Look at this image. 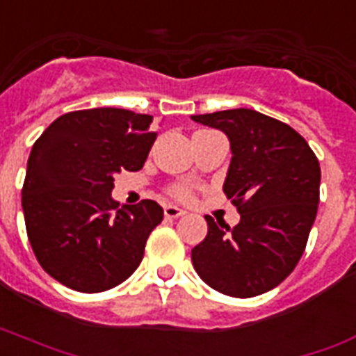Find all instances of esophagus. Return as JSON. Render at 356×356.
Returning <instances> with one entry per match:
<instances>
[{
  "label": "esophagus",
  "mask_w": 356,
  "mask_h": 356,
  "mask_svg": "<svg viewBox=\"0 0 356 356\" xmlns=\"http://www.w3.org/2000/svg\"><path fill=\"white\" fill-rule=\"evenodd\" d=\"M163 213L165 217H169V219H178V217L186 216V211H184V209L176 208V206H170V204L169 206H165Z\"/></svg>",
  "instance_id": "1"
}]
</instances>
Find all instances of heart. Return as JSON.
Listing matches in <instances>:
<instances>
[{
	"label": "heart",
	"instance_id": "1",
	"mask_svg": "<svg viewBox=\"0 0 356 356\" xmlns=\"http://www.w3.org/2000/svg\"><path fill=\"white\" fill-rule=\"evenodd\" d=\"M172 195L176 198H180V200H189L191 198V189L186 186H176L172 187Z\"/></svg>",
	"mask_w": 356,
	"mask_h": 356
}]
</instances>
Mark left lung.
<instances>
[{
	"mask_svg": "<svg viewBox=\"0 0 356 356\" xmlns=\"http://www.w3.org/2000/svg\"><path fill=\"white\" fill-rule=\"evenodd\" d=\"M225 131L232 161L222 191L238 208L234 228L209 216L208 236L191 250L198 277L225 296L277 288L301 260L319 204V161L288 124L254 109L193 115Z\"/></svg>",
	"mask_w": 356,
	"mask_h": 356,
	"instance_id": "left-lung-1",
	"label": "left lung"
}]
</instances>
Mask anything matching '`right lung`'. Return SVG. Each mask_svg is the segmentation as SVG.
Returning a JSON list of instances; mask_svg holds the SVG:
<instances>
[{
  "label": "right lung",
  "instance_id": "right-lung-1",
  "mask_svg": "<svg viewBox=\"0 0 356 356\" xmlns=\"http://www.w3.org/2000/svg\"><path fill=\"white\" fill-rule=\"evenodd\" d=\"M150 124L128 109H83L54 120L33 145L22 187L27 238L44 271L70 290L124 282L163 221L154 200L118 208L111 198L113 176L147 161L158 137Z\"/></svg>",
  "mask_w": 356,
  "mask_h": 356
}]
</instances>
